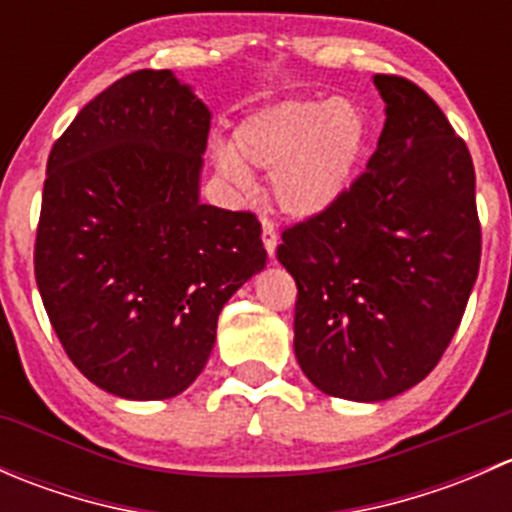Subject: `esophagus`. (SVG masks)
I'll list each match as a JSON object with an SVG mask.
<instances>
[{
	"mask_svg": "<svg viewBox=\"0 0 512 512\" xmlns=\"http://www.w3.org/2000/svg\"><path fill=\"white\" fill-rule=\"evenodd\" d=\"M262 242H265L267 255L275 257V250H277V232H275V225H272L270 220H262Z\"/></svg>",
	"mask_w": 512,
	"mask_h": 512,
	"instance_id": "1",
	"label": "esophagus"
}]
</instances>
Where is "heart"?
I'll return each mask as SVG.
<instances>
[{
    "mask_svg": "<svg viewBox=\"0 0 512 512\" xmlns=\"http://www.w3.org/2000/svg\"><path fill=\"white\" fill-rule=\"evenodd\" d=\"M369 146V116L349 98H285L237 121L230 146H218V173L235 188L252 185L250 170L272 173L277 208L312 220L337 208L352 190Z\"/></svg>",
    "mask_w": 512,
    "mask_h": 512,
    "instance_id": "heart-1",
    "label": "heart"
}]
</instances>
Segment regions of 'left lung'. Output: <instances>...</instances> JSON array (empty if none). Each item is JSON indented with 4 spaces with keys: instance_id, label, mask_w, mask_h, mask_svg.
Wrapping results in <instances>:
<instances>
[{
    "instance_id": "left-lung-1",
    "label": "left lung",
    "mask_w": 512,
    "mask_h": 512,
    "mask_svg": "<svg viewBox=\"0 0 512 512\" xmlns=\"http://www.w3.org/2000/svg\"><path fill=\"white\" fill-rule=\"evenodd\" d=\"M386 121L347 198L282 232L297 282L294 356L319 391L386 401L451 344L480 265L476 170L431 96L376 74Z\"/></svg>"
}]
</instances>
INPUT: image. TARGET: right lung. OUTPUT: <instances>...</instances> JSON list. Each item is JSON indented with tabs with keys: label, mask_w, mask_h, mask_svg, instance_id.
Masks as SVG:
<instances>
[{
	"label": "right lung",
	"mask_w": 512,
	"mask_h": 512,
	"mask_svg": "<svg viewBox=\"0 0 512 512\" xmlns=\"http://www.w3.org/2000/svg\"><path fill=\"white\" fill-rule=\"evenodd\" d=\"M210 108L173 71L86 103L46 163L34 272L76 369L158 401L208 364L225 302L265 267L252 213L200 203Z\"/></svg>",
	"instance_id": "obj_1"
}]
</instances>
